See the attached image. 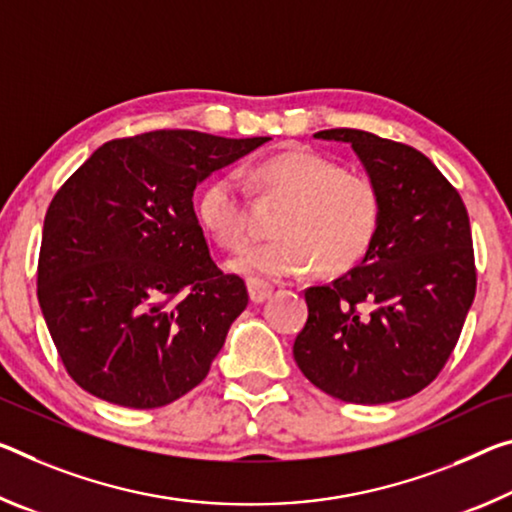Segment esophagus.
Segmentation results:
<instances>
[{
	"label": "esophagus",
	"instance_id": "obj_1",
	"mask_svg": "<svg viewBox=\"0 0 512 512\" xmlns=\"http://www.w3.org/2000/svg\"><path fill=\"white\" fill-rule=\"evenodd\" d=\"M248 294H250V300H253V303H264L266 298H271L273 287L266 285V282L250 280L248 282Z\"/></svg>",
	"mask_w": 512,
	"mask_h": 512
}]
</instances>
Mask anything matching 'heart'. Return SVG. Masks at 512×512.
I'll use <instances>...</instances> for the list:
<instances>
[{
	"instance_id": "heart-1",
	"label": "heart",
	"mask_w": 512,
	"mask_h": 512,
	"mask_svg": "<svg viewBox=\"0 0 512 512\" xmlns=\"http://www.w3.org/2000/svg\"><path fill=\"white\" fill-rule=\"evenodd\" d=\"M262 198L285 202L275 223L278 239L241 250L227 269L253 280L289 278L310 271L342 275L369 255L383 221V193L371 175L342 168L310 148H294L250 168ZM196 216L218 246L237 250L250 239L248 205L239 177L221 173L196 196Z\"/></svg>"
}]
</instances>
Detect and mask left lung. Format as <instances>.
I'll return each instance as SVG.
<instances>
[{"mask_svg":"<svg viewBox=\"0 0 512 512\" xmlns=\"http://www.w3.org/2000/svg\"><path fill=\"white\" fill-rule=\"evenodd\" d=\"M314 139L351 143L383 193L369 255L332 285L305 289L298 369L346 403L408 399L449 360L476 294L469 216L426 154L362 129Z\"/></svg>","mask_w":512,"mask_h":512,"instance_id":"1","label":"left lung"}]
</instances>
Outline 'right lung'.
Listing matches in <instances>:
<instances>
[{
    "mask_svg": "<svg viewBox=\"0 0 512 512\" xmlns=\"http://www.w3.org/2000/svg\"><path fill=\"white\" fill-rule=\"evenodd\" d=\"M266 141L191 129L116 139L56 191L38 303L81 389L150 410L205 380L248 291L209 257L193 191Z\"/></svg>",
    "mask_w": 512,
    "mask_h": 512,
    "instance_id": "obj_1",
    "label": "right lung"
}]
</instances>
